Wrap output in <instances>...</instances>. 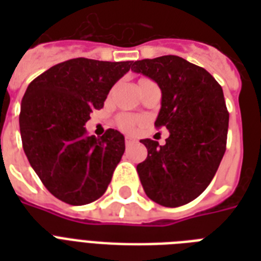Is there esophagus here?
<instances>
[{
    "label": "esophagus",
    "mask_w": 261,
    "mask_h": 261,
    "mask_svg": "<svg viewBox=\"0 0 261 261\" xmlns=\"http://www.w3.org/2000/svg\"><path fill=\"white\" fill-rule=\"evenodd\" d=\"M124 142H126V145H131V143L135 142V139L133 138V137H128V135H127L126 138H124Z\"/></svg>",
    "instance_id": "esophagus-1"
}]
</instances>
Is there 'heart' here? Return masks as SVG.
<instances>
[{
  "label": "heart",
  "instance_id": "heart-1",
  "mask_svg": "<svg viewBox=\"0 0 261 261\" xmlns=\"http://www.w3.org/2000/svg\"><path fill=\"white\" fill-rule=\"evenodd\" d=\"M139 124V119L133 115H120L118 118V126L124 131H133Z\"/></svg>",
  "mask_w": 261,
  "mask_h": 261
}]
</instances>
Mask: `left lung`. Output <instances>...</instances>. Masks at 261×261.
<instances>
[{"label":"left lung","instance_id":"obj_1","mask_svg":"<svg viewBox=\"0 0 261 261\" xmlns=\"http://www.w3.org/2000/svg\"><path fill=\"white\" fill-rule=\"evenodd\" d=\"M131 70L146 75L161 89V110L154 126H165V145L142 139L147 159L137 165L146 195L165 207L198 198L210 184L226 150L227 112L223 90L204 70L176 55L142 59Z\"/></svg>","mask_w":261,"mask_h":261}]
</instances>
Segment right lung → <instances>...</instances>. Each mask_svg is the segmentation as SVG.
Segmentation results:
<instances>
[{
	"label": "right lung",
	"mask_w": 261,
	"mask_h": 261,
	"mask_svg": "<svg viewBox=\"0 0 261 261\" xmlns=\"http://www.w3.org/2000/svg\"><path fill=\"white\" fill-rule=\"evenodd\" d=\"M131 65V61L69 59L27 88L20 112L22 149L44 187L59 200L81 206L106 192L124 153V137L114 128L100 138L89 137L84 126Z\"/></svg>",
	"instance_id": "obj_1"
}]
</instances>
